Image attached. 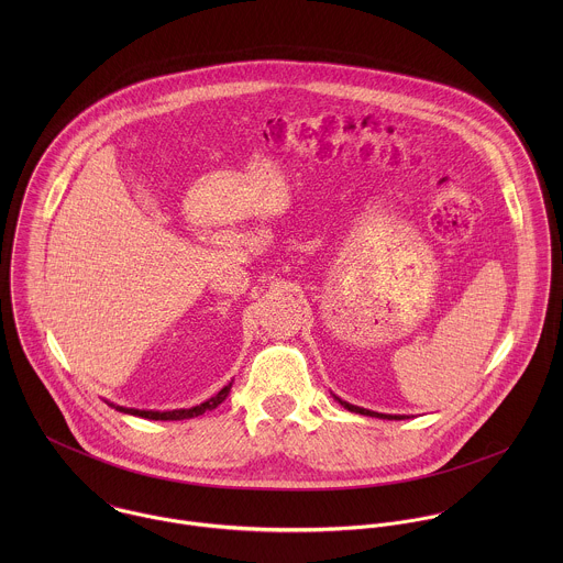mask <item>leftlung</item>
Listing matches in <instances>:
<instances>
[{
  "label": "left lung",
  "mask_w": 563,
  "mask_h": 563,
  "mask_svg": "<svg viewBox=\"0 0 563 563\" xmlns=\"http://www.w3.org/2000/svg\"><path fill=\"white\" fill-rule=\"evenodd\" d=\"M335 401L340 402L342 407H346L349 411H355V413H364V416H377V418H397V420H401L402 418V416H388V413H377V411H371V409H364V407L351 405V402L340 401L338 397H335Z\"/></svg>",
  "instance_id": "1"
}]
</instances>
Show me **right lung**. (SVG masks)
<instances>
[{"label":"right lung","instance_id":"obj_1","mask_svg":"<svg viewBox=\"0 0 563 563\" xmlns=\"http://www.w3.org/2000/svg\"><path fill=\"white\" fill-rule=\"evenodd\" d=\"M230 390H232V384L230 386H225L217 397H212L210 401L201 402V405H195V407H190V409H173V411H145V409H128V407H119V405H112V407H117L119 411H125V413H134V416H141V418H150V420H184V418H195V416H201L203 411H210V409H214L217 405H221V402L228 399V395H230Z\"/></svg>","mask_w":563,"mask_h":563}]
</instances>
